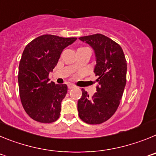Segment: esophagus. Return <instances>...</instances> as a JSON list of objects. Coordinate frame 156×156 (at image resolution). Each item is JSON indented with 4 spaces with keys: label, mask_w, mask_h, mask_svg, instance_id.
Here are the masks:
<instances>
[{
    "label": "esophagus",
    "mask_w": 156,
    "mask_h": 156,
    "mask_svg": "<svg viewBox=\"0 0 156 156\" xmlns=\"http://www.w3.org/2000/svg\"><path fill=\"white\" fill-rule=\"evenodd\" d=\"M68 87L69 89H73V88L75 87V85H73V83H68Z\"/></svg>",
    "instance_id": "esophagus-1"
}]
</instances>
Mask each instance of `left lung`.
Listing matches in <instances>:
<instances>
[{
	"label": "left lung",
	"instance_id": "8db88e82",
	"mask_svg": "<svg viewBox=\"0 0 156 156\" xmlns=\"http://www.w3.org/2000/svg\"><path fill=\"white\" fill-rule=\"evenodd\" d=\"M90 45L96 57L94 73L97 79V92L90 97L82 89L77 103L79 116L88 124H100L110 119L117 110L126 82V58L117 43L102 34L81 37Z\"/></svg>",
	"mask_w": 156,
	"mask_h": 156
}]
</instances>
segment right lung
I'll list each match as a JSON object with an SVG mask.
<instances>
[{"label": "right lung", "mask_w": 156, "mask_h": 156, "mask_svg": "<svg viewBox=\"0 0 156 156\" xmlns=\"http://www.w3.org/2000/svg\"><path fill=\"white\" fill-rule=\"evenodd\" d=\"M76 41V37L46 34L33 40L23 51L18 75L19 95L26 112L37 122L50 123L60 116L68 87L50 82L48 76L62 51Z\"/></svg>", "instance_id": "right-lung-1"}]
</instances>
